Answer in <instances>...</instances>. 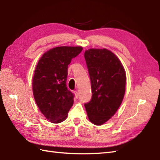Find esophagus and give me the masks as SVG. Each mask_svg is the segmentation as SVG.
I'll return each mask as SVG.
<instances>
[{
  "instance_id": "esophagus-1",
  "label": "esophagus",
  "mask_w": 160,
  "mask_h": 160,
  "mask_svg": "<svg viewBox=\"0 0 160 160\" xmlns=\"http://www.w3.org/2000/svg\"><path fill=\"white\" fill-rule=\"evenodd\" d=\"M74 93H75V96H76V98H78V91H74Z\"/></svg>"
}]
</instances>
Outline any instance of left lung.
<instances>
[{"label":"left lung","instance_id":"1","mask_svg":"<svg viewBox=\"0 0 160 160\" xmlns=\"http://www.w3.org/2000/svg\"><path fill=\"white\" fill-rule=\"evenodd\" d=\"M92 98L84 104L88 118L102 125L113 116L125 93L126 72L118 58L107 49H90L84 52Z\"/></svg>","mask_w":160,"mask_h":160}]
</instances>
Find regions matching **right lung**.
Masks as SVG:
<instances>
[{
    "label": "right lung",
    "mask_w": 160,
    "mask_h": 160,
    "mask_svg": "<svg viewBox=\"0 0 160 160\" xmlns=\"http://www.w3.org/2000/svg\"><path fill=\"white\" fill-rule=\"evenodd\" d=\"M82 47H57L43 54L33 77V97L45 117L52 123L67 118L73 106V94L67 87L68 65L82 52Z\"/></svg>",
    "instance_id": "add662e5"
}]
</instances>
